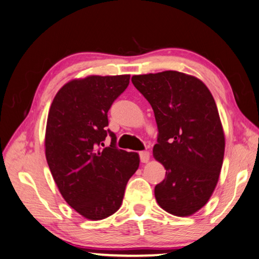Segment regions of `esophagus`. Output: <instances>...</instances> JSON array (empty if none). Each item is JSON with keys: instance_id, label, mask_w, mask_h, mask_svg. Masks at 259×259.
<instances>
[{"instance_id": "1", "label": "esophagus", "mask_w": 259, "mask_h": 259, "mask_svg": "<svg viewBox=\"0 0 259 259\" xmlns=\"http://www.w3.org/2000/svg\"><path fill=\"white\" fill-rule=\"evenodd\" d=\"M140 159H141V161H142L143 163L149 162L150 152H148V151H141V152H140Z\"/></svg>"}]
</instances>
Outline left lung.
I'll use <instances>...</instances> for the list:
<instances>
[{"mask_svg":"<svg viewBox=\"0 0 259 259\" xmlns=\"http://www.w3.org/2000/svg\"><path fill=\"white\" fill-rule=\"evenodd\" d=\"M132 82L158 125L153 157L165 178L154 188L155 199L172 215H192L212 196L223 163L226 140L215 101L201 80L182 72L133 75Z\"/></svg>","mask_w":259,"mask_h":259,"instance_id":"1","label":"left lung"}]
</instances>
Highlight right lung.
Wrapping results in <instances>:
<instances>
[{
  "mask_svg": "<svg viewBox=\"0 0 259 259\" xmlns=\"http://www.w3.org/2000/svg\"><path fill=\"white\" fill-rule=\"evenodd\" d=\"M128 83V74L71 80L58 90L48 113V167L63 198L88 220L118 211L140 165L139 154L117 149L116 135L106 128L107 113ZM107 135L109 147L103 144Z\"/></svg>",
  "mask_w": 259,
  "mask_h": 259,
  "instance_id": "right-lung-1",
  "label": "right lung"
}]
</instances>
